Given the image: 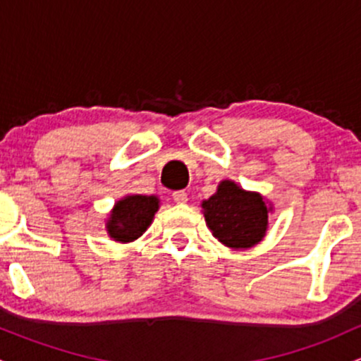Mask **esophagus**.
Returning <instances> with one entry per match:
<instances>
[{"instance_id": "34e87169", "label": "esophagus", "mask_w": 361, "mask_h": 361, "mask_svg": "<svg viewBox=\"0 0 361 361\" xmlns=\"http://www.w3.org/2000/svg\"><path fill=\"white\" fill-rule=\"evenodd\" d=\"M173 200L176 202V204H186L188 202V195H186V192H183V190H178V192H173Z\"/></svg>"}]
</instances>
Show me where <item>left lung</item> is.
<instances>
[{
    "instance_id": "8db88e82",
    "label": "left lung",
    "mask_w": 361,
    "mask_h": 361,
    "mask_svg": "<svg viewBox=\"0 0 361 361\" xmlns=\"http://www.w3.org/2000/svg\"><path fill=\"white\" fill-rule=\"evenodd\" d=\"M202 209L212 234L229 247H251L267 233L268 209L261 195L244 192L233 181H222Z\"/></svg>"
}]
</instances>
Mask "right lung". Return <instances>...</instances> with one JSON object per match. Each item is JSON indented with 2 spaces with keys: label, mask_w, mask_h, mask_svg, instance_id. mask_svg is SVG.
I'll use <instances>...</instances> for the list:
<instances>
[{
  "label": "right lung",
  "mask_w": 361,
  "mask_h": 361,
  "mask_svg": "<svg viewBox=\"0 0 361 361\" xmlns=\"http://www.w3.org/2000/svg\"><path fill=\"white\" fill-rule=\"evenodd\" d=\"M157 209H159L157 198L146 195H132L117 202L109 221L110 238L120 243H130L137 239L149 227Z\"/></svg>",
  "instance_id": "right-lung-1"
}]
</instances>
